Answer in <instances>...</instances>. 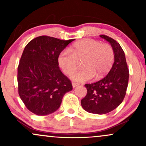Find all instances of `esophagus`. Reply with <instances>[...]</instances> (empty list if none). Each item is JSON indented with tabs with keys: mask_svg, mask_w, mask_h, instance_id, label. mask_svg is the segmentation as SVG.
<instances>
[{
	"mask_svg": "<svg viewBox=\"0 0 146 146\" xmlns=\"http://www.w3.org/2000/svg\"><path fill=\"white\" fill-rule=\"evenodd\" d=\"M72 85H73V88H75V87H76L77 86H78L79 84L78 83H76V82H73V83H72Z\"/></svg>",
	"mask_w": 146,
	"mask_h": 146,
	"instance_id": "1",
	"label": "esophagus"
}]
</instances>
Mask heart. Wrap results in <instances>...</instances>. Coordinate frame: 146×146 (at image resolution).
<instances>
[{"instance_id": "1", "label": "heart", "mask_w": 146, "mask_h": 146, "mask_svg": "<svg viewBox=\"0 0 146 146\" xmlns=\"http://www.w3.org/2000/svg\"><path fill=\"white\" fill-rule=\"evenodd\" d=\"M82 60L84 68L72 76L73 80L85 82L94 76L96 79H100L111 69L115 60V53L108 43L86 38L75 42L69 50H64L58 58L63 73L68 76L76 71L79 62Z\"/></svg>"}]
</instances>
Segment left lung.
Segmentation results:
<instances>
[{
	"label": "left lung",
	"mask_w": 146,
	"mask_h": 146,
	"mask_svg": "<svg viewBox=\"0 0 146 146\" xmlns=\"http://www.w3.org/2000/svg\"><path fill=\"white\" fill-rule=\"evenodd\" d=\"M100 36L110 43L115 53V62L105 78L84 85L87 93L81 100V104L88 113L102 115L115 110L123 102L128 87L129 70L120 44L109 36Z\"/></svg>",
	"instance_id": "obj_1"
}]
</instances>
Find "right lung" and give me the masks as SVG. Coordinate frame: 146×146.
<instances>
[{"mask_svg": "<svg viewBox=\"0 0 146 146\" xmlns=\"http://www.w3.org/2000/svg\"><path fill=\"white\" fill-rule=\"evenodd\" d=\"M73 40L41 36L25 47L18 66V94L35 115L54 113L65 93L73 89L71 80L60 71L58 58Z\"/></svg>", "mask_w": 146, "mask_h": 146, "instance_id": "obj_1", "label": "right lung"}]
</instances>
